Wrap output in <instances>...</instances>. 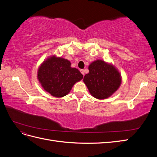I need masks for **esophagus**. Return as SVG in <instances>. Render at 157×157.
Masks as SVG:
<instances>
[{
    "instance_id": "esophagus-1",
    "label": "esophagus",
    "mask_w": 157,
    "mask_h": 157,
    "mask_svg": "<svg viewBox=\"0 0 157 157\" xmlns=\"http://www.w3.org/2000/svg\"><path fill=\"white\" fill-rule=\"evenodd\" d=\"M80 72H81V73H82V74L83 75V76H84V70H83V69H80Z\"/></svg>"
}]
</instances>
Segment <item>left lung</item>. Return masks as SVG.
Masks as SVG:
<instances>
[{
  "label": "left lung",
  "instance_id": "obj_1",
  "mask_svg": "<svg viewBox=\"0 0 157 157\" xmlns=\"http://www.w3.org/2000/svg\"><path fill=\"white\" fill-rule=\"evenodd\" d=\"M83 81L92 96L99 99L110 97L119 88L121 75L111 64L98 59L89 65Z\"/></svg>",
  "mask_w": 157,
  "mask_h": 157
}]
</instances>
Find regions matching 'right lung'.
<instances>
[{"mask_svg":"<svg viewBox=\"0 0 157 157\" xmlns=\"http://www.w3.org/2000/svg\"><path fill=\"white\" fill-rule=\"evenodd\" d=\"M37 77L47 92L61 98L68 94L73 85L82 79L83 75L77 69L71 67L69 60L53 56L41 64Z\"/></svg>","mask_w":157,"mask_h":157,"instance_id":"right-lung-1","label":"right lung"}]
</instances>
